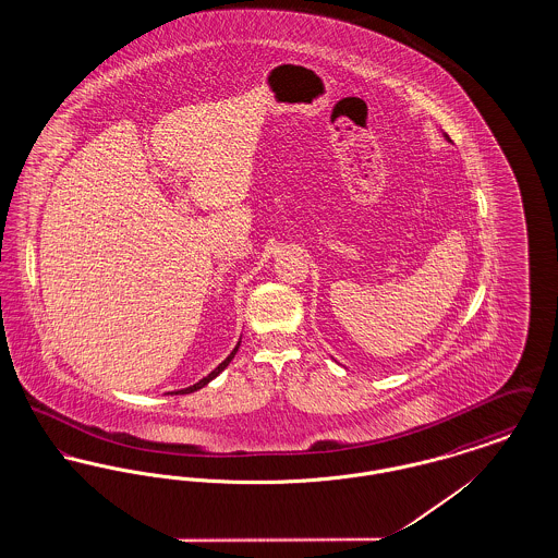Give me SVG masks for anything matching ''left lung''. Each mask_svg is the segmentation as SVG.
Masks as SVG:
<instances>
[{
  "label": "left lung",
  "instance_id": "left-lung-1",
  "mask_svg": "<svg viewBox=\"0 0 558 558\" xmlns=\"http://www.w3.org/2000/svg\"><path fill=\"white\" fill-rule=\"evenodd\" d=\"M446 140H448V142H451L450 137H448V135H446Z\"/></svg>",
  "mask_w": 558,
  "mask_h": 558
}]
</instances>
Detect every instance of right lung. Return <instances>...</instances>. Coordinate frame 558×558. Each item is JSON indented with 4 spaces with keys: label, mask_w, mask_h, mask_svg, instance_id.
Returning <instances> with one entry per match:
<instances>
[{
    "label": "right lung",
    "mask_w": 558,
    "mask_h": 558,
    "mask_svg": "<svg viewBox=\"0 0 558 558\" xmlns=\"http://www.w3.org/2000/svg\"><path fill=\"white\" fill-rule=\"evenodd\" d=\"M239 347H240V343H239V345L234 347V351H232V353H230V355H228V357H226V360H223V362H221V364H219V366H217V368H215V371H213L211 374H207V376H205V378H203V380H198V383H194V385H192V387H186V389H182V391H173V393H175V396H186V393H194V391H198V389H203V387H205V385H207V383H211L213 378H215V376H217V374H221V371H223V368H228V364H230V362H232V357H234V355H236V351H239Z\"/></svg>",
    "instance_id": "1"
}]
</instances>
